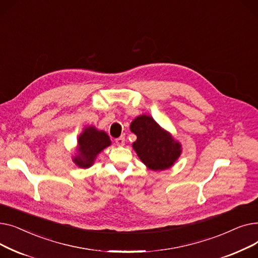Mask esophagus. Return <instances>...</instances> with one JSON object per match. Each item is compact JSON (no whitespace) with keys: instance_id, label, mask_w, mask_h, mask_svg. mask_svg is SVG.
<instances>
[{"instance_id":"34e87169","label":"esophagus","mask_w":258,"mask_h":258,"mask_svg":"<svg viewBox=\"0 0 258 258\" xmlns=\"http://www.w3.org/2000/svg\"><path fill=\"white\" fill-rule=\"evenodd\" d=\"M115 141H116V144H117V145L122 146V145H124L125 138H124V136H120V137H119V138H117Z\"/></svg>"}]
</instances>
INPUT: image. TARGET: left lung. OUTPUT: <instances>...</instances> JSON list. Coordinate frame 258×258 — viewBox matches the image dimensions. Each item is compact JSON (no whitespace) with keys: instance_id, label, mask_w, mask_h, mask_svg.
<instances>
[{"instance_id":"left-lung-1","label":"left lung","mask_w":258,"mask_h":258,"mask_svg":"<svg viewBox=\"0 0 258 258\" xmlns=\"http://www.w3.org/2000/svg\"><path fill=\"white\" fill-rule=\"evenodd\" d=\"M131 131L137 136L133 143L134 150L150 169H167L180 157V143L162 130L152 117H137L131 123Z\"/></svg>"}]
</instances>
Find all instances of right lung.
Instances as JSON below:
<instances>
[{"mask_svg": "<svg viewBox=\"0 0 258 258\" xmlns=\"http://www.w3.org/2000/svg\"><path fill=\"white\" fill-rule=\"evenodd\" d=\"M110 144L111 140L104 132L90 126L78 138L79 155L75 157L74 162L79 167H90L96 156Z\"/></svg>", "mask_w": 258, "mask_h": 258, "instance_id": "add662e5", "label": "right lung"}]
</instances>
